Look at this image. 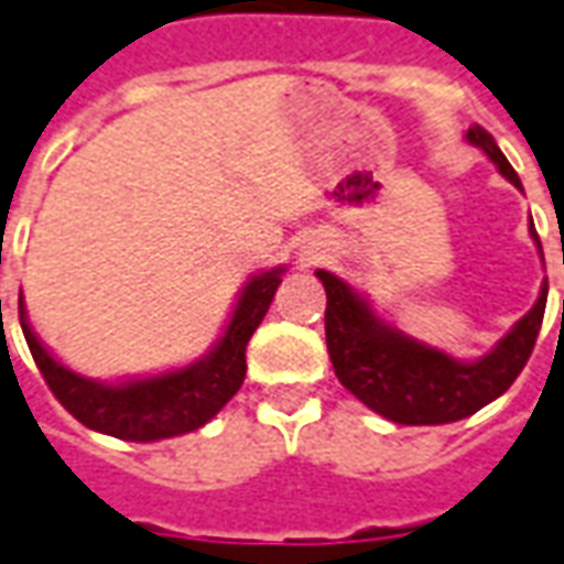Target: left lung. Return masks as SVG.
Segmentation results:
<instances>
[{"mask_svg":"<svg viewBox=\"0 0 564 564\" xmlns=\"http://www.w3.org/2000/svg\"><path fill=\"white\" fill-rule=\"evenodd\" d=\"M467 141L485 150L497 171L522 189L519 174L500 153L495 138L482 128H469ZM531 239L541 248L538 230L531 224ZM543 258V251H541ZM325 285V340L332 356L334 375L359 402L383 414L387 421L405 426L426 423H452L476 414L479 408L495 402L522 375L528 356L541 332L546 310V282L538 304L516 322L503 340L476 362H460L436 347L390 328L371 313L359 291H352L328 270H316Z\"/></svg>","mask_w":564,"mask_h":564,"instance_id":"8db88e82","label":"left lung"}]
</instances>
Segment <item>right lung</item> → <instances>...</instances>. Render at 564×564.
<instances>
[{"instance_id":"add662e5","label":"right lung","mask_w":564,"mask_h":564,"mask_svg":"<svg viewBox=\"0 0 564 564\" xmlns=\"http://www.w3.org/2000/svg\"><path fill=\"white\" fill-rule=\"evenodd\" d=\"M282 267L254 275L239 294L230 325L208 356L199 362L156 375V378L100 383L69 371L48 349L42 347L33 328L26 325L21 301V328L26 347L36 359L42 378L54 399L88 430L128 442H156L193 433L215 417L230 402L245 380V347L267 316L273 294L282 282Z\"/></svg>"}]
</instances>
